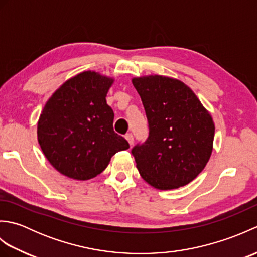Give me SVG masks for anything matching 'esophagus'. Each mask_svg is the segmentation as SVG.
Returning <instances> with one entry per match:
<instances>
[{
	"label": "esophagus",
	"instance_id": "esophagus-1",
	"mask_svg": "<svg viewBox=\"0 0 257 257\" xmlns=\"http://www.w3.org/2000/svg\"><path fill=\"white\" fill-rule=\"evenodd\" d=\"M124 138H125V140L128 141V144H129L130 146L134 145V136H133L132 134H127V135L124 136Z\"/></svg>",
	"mask_w": 257,
	"mask_h": 257
}]
</instances>
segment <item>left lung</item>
<instances>
[{"mask_svg": "<svg viewBox=\"0 0 257 257\" xmlns=\"http://www.w3.org/2000/svg\"><path fill=\"white\" fill-rule=\"evenodd\" d=\"M132 80L149 123L148 139L133 149L141 178L159 190L189 184L212 155L215 125L211 113L181 80L161 75Z\"/></svg>", "mask_w": 257, "mask_h": 257, "instance_id": "left-lung-1", "label": "left lung"}]
</instances>
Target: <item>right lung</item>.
Here are the masks:
<instances>
[{"label":"right lung","mask_w":257,"mask_h":257,"mask_svg":"<svg viewBox=\"0 0 257 257\" xmlns=\"http://www.w3.org/2000/svg\"><path fill=\"white\" fill-rule=\"evenodd\" d=\"M110 76L85 70L48 98L37 121V139L48 162L63 176L85 181L100 174L129 144L113 132V111L106 97Z\"/></svg>","instance_id":"right-lung-1"}]
</instances>
